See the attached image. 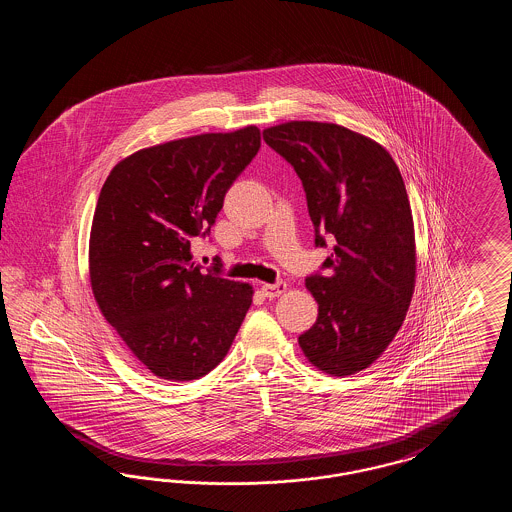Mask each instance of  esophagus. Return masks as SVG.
I'll use <instances>...</instances> for the list:
<instances>
[{
	"label": "esophagus",
	"mask_w": 512,
	"mask_h": 512,
	"mask_svg": "<svg viewBox=\"0 0 512 512\" xmlns=\"http://www.w3.org/2000/svg\"><path fill=\"white\" fill-rule=\"evenodd\" d=\"M261 290H263V293H265L267 297H278V295H282V293L288 290V284L282 282V280H278V282H274V284H263Z\"/></svg>",
	"instance_id": "obj_1"
}]
</instances>
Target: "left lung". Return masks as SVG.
<instances>
[{"label": "left lung", "instance_id": "left-lung-1", "mask_svg": "<svg viewBox=\"0 0 512 512\" xmlns=\"http://www.w3.org/2000/svg\"><path fill=\"white\" fill-rule=\"evenodd\" d=\"M303 182L315 245L334 238L326 274L307 276L317 322L299 336L311 365L349 376L372 365L399 332L416 276L413 213L403 176L374 140L332 122L263 130Z\"/></svg>", "mask_w": 512, "mask_h": 512}]
</instances>
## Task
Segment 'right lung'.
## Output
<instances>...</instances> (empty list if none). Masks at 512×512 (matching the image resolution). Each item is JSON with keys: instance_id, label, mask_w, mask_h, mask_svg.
<instances>
[{"instance_id": "1", "label": "right lung", "mask_w": 512, "mask_h": 512, "mask_svg": "<svg viewBox=\"0 0 512 512\" xmlns=\"http://www.w3.org/2000/svg\"><path fill=\"white\" fill-rule=\"evenodd\" d=\"M261 147V130L199 134L146 147L109 172L90 234L99 311L155 376L197 380L228 353L253 288L192 263L224 195Z\"/></svg>"}]
</instances>
